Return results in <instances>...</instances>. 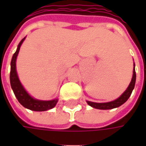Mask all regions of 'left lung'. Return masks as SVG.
<instances>
[{
	"mask_svg": "<svg viewBox=\"0 0 146 146\" xmlns=\"http://www.w3.org/2000/svg\"><path fill=\"white\" fill-rule=\"evenodd\" d=\"M135 81H136V73H135V64L134 62V69H133V75H132V79L131 80V83L129 84L127 88L126 89L125 92L123 93L122 95L119 96L113 101L109 102H102V103H98V102H94L87 101V103L95 109L98 110H112L114 108H117L123 105L124 102L127 101L129 97L131 96L133 89L135 88Z\"/></svg>",
	"mask_w": 146,
	"mask_h": 146,
	"instance_id": "1",
	"label": "left lung"
}]
</instances>
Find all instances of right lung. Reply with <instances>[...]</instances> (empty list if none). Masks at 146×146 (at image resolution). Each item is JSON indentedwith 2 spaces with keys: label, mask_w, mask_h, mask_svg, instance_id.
Listing matches in <instances>:
<instances>
[{
  "label": "right lung",
  "mask_w": 146,
  "mask_h": 146,
  "mask_svg": "<svg viewBox=\"0 0 146 146\" xmlns=\"http://www.w3.org/2000/svg\"><path fill=\"white\" fill-rule=\"evenodd\" d=\"M26 37H24L18 45L16 51L12 56L11 61V72H10V83L11 87L13 92H14L15 97L17 98L18 101L23 106L27 108L28 110L36 111V112H42V111H47L54 108L57 104L58 99L54 98L52 100L44 101V100H39L33 98L31 95L27 92V90L24 88L23 84H21L20 80L19 79L17 70H16V59H17L18 54L22 44L23 43Z\"/></svg>",
  "instance_id": "obj_1"
}]
</instances>
